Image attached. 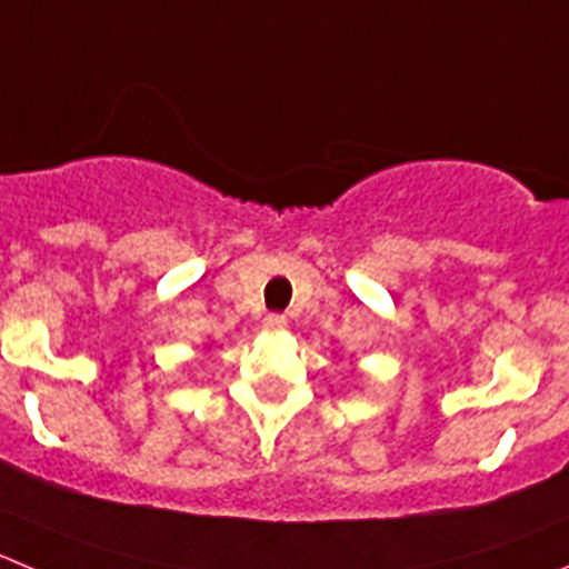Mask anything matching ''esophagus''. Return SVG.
<instances>
[{"label": "esophagus", "instance_id": "34e87169", "mask_svg": "<svg viewBox=\"0 0 569 569\" xmlns=\"http://www.w3.org/2000/svg\"><path fill=\"white\" fill-rule=\"evenodd\" d=\"M262 327L268 329V332H281V329H288V318L279 316V312H268V316L262 318Z\"/></svg>", "mask_w": 569, "mask_h": 569}]
</instances>
